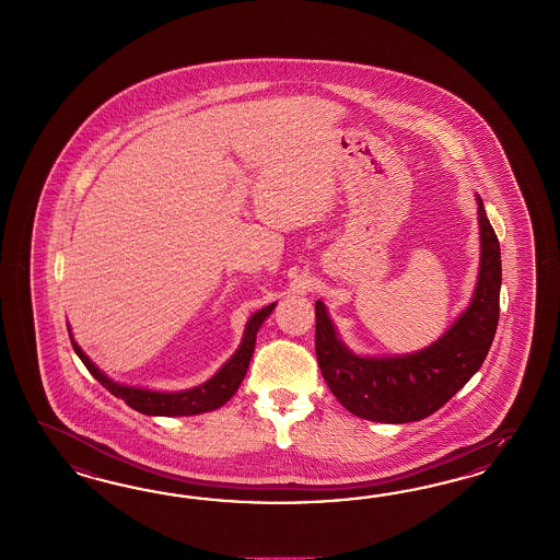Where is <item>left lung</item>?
Instances as JSON below:
<instances>
[{
    "label": "left lung",
    "instance_id": "left-lung-1",
    "mask_svg": "<svg viewBox=\"0 0 560 560\" xmlns=\"http://www.w3.org/2000/svg\"><path fill=\"white\" fill-rule=\"evenodd\" d=\"M478 203L480 267L475 295L440 339L417 353L394 357L355 355L316 302V357L324 380L342 407L375 423H410L440 410L466 386L491 349L499 324L501 248Z\"/></svg>",
    "mask_w": 560,
    "mask_h": 560
}]
</instances>
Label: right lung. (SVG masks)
<instances>
[{
    "label": "right lung",
    "mask_w": 560,
    "mask_h": 560,
    "mask_svg": "<svg viewBox=\"0 0 560 560\" xmlns=\"http://www.w3.org/2000/svg\"><path fill=\"white\" fill-rule=\"evenodd\" d=\"M272 310H275V304L265 305L262 310H258L250 316V320L246 323V328H244V337H242L236 353L223 363L220 372L215 373L211 380H207L201 386L180 392L148 390V388H136V386L113 382L106 373L101 372L90 361V357L85 355L84 351L80 349V345L71 337V330L69 328L68 330L73 351L84 361L88 372L92 373L113 396L125 400L129 407L136 408L137 412H141V415H150V417H190V415H201V412H209V410L223 407L236 394L244 375H246V370L250 365L253 353H255L256 332H258L262 323L269 318Z\"/></svg>",
    "instance_id": "right-lung-1"
}]
</instances>
